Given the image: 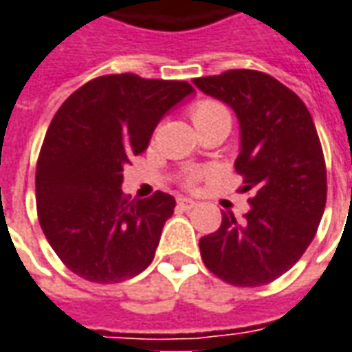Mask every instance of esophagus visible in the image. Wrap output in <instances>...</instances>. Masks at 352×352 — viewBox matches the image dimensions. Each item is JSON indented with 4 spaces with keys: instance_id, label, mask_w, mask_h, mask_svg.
I'll list each match as a JSON object with an SVG mask.
<instances>
[{
    "instance_id": "esophagus-1",
    "label": "esophagus",
    "mask_w": 352,
    "mask_h": 352,
    "mask_svg": "<svg viewBox=\"0 0 352 352\" xmlns=\"http://www.w3.org/2000/svg\"><path fill=\"white\" fill-rule=\"evenodd\" d=\"M196 206H198V204H196L194 200H190V198H179V200H177V208L183 211L192 210V208H196Z\"/></svg>"
}]
</instances>
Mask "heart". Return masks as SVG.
Returning a JSON list of instances; mask_svg holds the SVG:
<instances>
[{
  "label": "heart",
  "instance_id": "1",
  "mask_svg": "<svg viewBox=\"0 0 352 352\" xmlns=\"http://www.w3.org/2000/svg\"><path fill=\"white\" fill-rule=\"evenodd\" d=\"M190 118H192L196 129H200L204 125L213 124V122L223 120V118H228V112L227 108L223 107L221 102H217V100L206 99L200 100V102H196V104L190 108ZM228 120H230V118H228ZM196 181H198V175L186 177V184H188V186H192Z\"/></svg>",
  "mask_w": 352,
  "mask_h": 352
}]
</instances>
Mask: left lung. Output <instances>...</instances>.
Here are the masks:
<instances>
[{"mask_svg":"<svg viewBox=\"0 0 352 352\" xmlns=\"http://www.w3.org/2000/svg\"><path fill=\"white\" fill-rule=\"evenodd\" d=\"M240 122L236 171L253 192L242 221L223 213L221 227L200 238L201 261L232 286L269 284L292 269L313 242L326 208V164L305 102L257 70L194 78Z\"/></svg>","mask_w":352,"mask_h":352,"instance_id":"1","label":"left lung"}]
</instances>
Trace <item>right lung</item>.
<instances>
[{
  "label": "right lung",
  "instance_id": "add662e5",
  "mask_svg": "<svg viewBox=\"0 0 352 352\" xmlns=\"http://www.w3.org/2000/svg\"><path fill=\"white\" fill-rule=\"evenodd\" d=\"M192 91L186 82L110 74L56 110L39 152L36 201L43 234L74 274L116 284L152 263L175 198L156 190L129 201L124 166L146 151L160 120Z\"/></svg>",
  "mask_w": 352,
  "mask_h": 352
}]
</instances>
